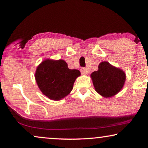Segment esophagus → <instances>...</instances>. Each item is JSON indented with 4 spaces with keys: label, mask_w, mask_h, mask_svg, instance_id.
I'll return each mask as SVG.
<instances>
[{
    "label": "esophagus",
    "mask_w": 148,
    "mask_h": 148,
    "mask_svg": "<svg viewBox=\"0 0 148 148\" xmlns=\"http://www.w3.org/2000/svg\"><path fill=\"white\" fill-rule=\"evenodd\" d=\"M81 72L83 75H87V74L89 73V71H87V69H86V68H82L81 69Z\"/></svg>",
    "instance_id": "esophagus-1"
}]
</instances>
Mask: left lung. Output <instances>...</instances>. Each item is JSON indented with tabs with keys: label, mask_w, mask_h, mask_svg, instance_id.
I'll use <instances>...</instances> for the list:
<instances>
[{
	"label": "left lung",
	"mask_w": 148,
	"mask_h": 148,
	"mask_svg": "<svg viewBox=\"0 0 148 148\" xmlns=\"http://www.w3.org/2000/svg\"><path fill=\"white\" fill-rule=\"evenodd\" d=\"M95 91L102 97H113L123 87L126 76L121 69L116 68L108 62H101L99 70L91 74Z\"/></svg>",
	"instance_id": "1"
}]
</instances>
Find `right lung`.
I'll list each match as a JSON object with an SVG mask.
<instances>
[{
    "mask_svg": "<svg viewBox=\"0 0 148 148\" xmlns=\"http://www.w3.org/2000/svg\"><path fill=\"white\" fill-rule=\"evenodd\" d=\"M80 74L78 70L69 69L64 60L47 59L37 67L35 79L42 93L49 99L59 101L71 92Z\"/></svg>",
    "mask_w": 148,
    "mask_h": 148,
    "instance_id": "right-lung-1",
    "label": "right lung"
}]
</instances>
